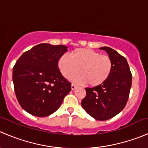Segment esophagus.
<instances>
[{
  "label": "esophagus",
  "instance_id": "obj_1",
  "mask_svg": "<svg viewBox=\"0 0 148 148\" xmlns=\"http://www.w3.org/2000/svg\"><path fill=\"white\" fill-rule=\"evenodd\" d=\"M76 88H77V86H76V85H74V84H71V89H72V90H74V89H76Z\"/></svg>",
  "mask_w": 148,
  "mask_h": 148
}]
</instances>
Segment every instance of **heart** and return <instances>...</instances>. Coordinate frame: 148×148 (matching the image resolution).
Here are the masks:
<instances>
[{
  "mask_svg": "<svg viewBox=\"0 0 148 148\" xmlns=\"http://www.w3.org/2000/svg\"><path fill=\"white\" fill-rule=\"evenodd\" d=\"M57 66L61 74L69 79L80 69V74L70 79L77 84L87 83L91 86L102 84L109 78L112 68L110 56L90 49L73 50L70 56L63 54L58 59Z\"/></svg>",
  "mask_w": 148,
  "mask_h": 148,
  "instance_id": "heart-1",
  "label": "heart"
}]
</instances>
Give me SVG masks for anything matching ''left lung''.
Wrapping results in <instances>:
<instances>
[{"instance_id": "obj_1", "label": "left lung", "mask_w": 148, "mask_h": 148, "mask_svg": "<svg viewBox=\"0 0 148 148\" xmlns=\"http://www.w3.org/2000/svg\"><path fill=\"white\" fill-rule=\"evenodd\" d=\"M112 60V68L109 78L102 84L86 88V95L82 106L95 120L112 118L125 108L132 86V74L126 59L112 48L104 46Z\"/></svg>"}]
</instances>
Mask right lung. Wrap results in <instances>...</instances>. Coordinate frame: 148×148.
Wrapping results in <instances>:
<instances>
[{
    "label": "right lung",
    "mask_w": 148,
    "mask_h": 148,
    "mask_svg": "<svg viewBox=\"0 0 148 148\" xmlns=\"http://www.w3.org/2000/svg\"><path fill=\"white\" fill-rule=\"evenodd\" d=\"M67 46L40 44L24 52L13 69L14 90L19 104L29 114L44 117L56 112L71 91L58 59Z\"/></svg>",
    "instance_id": "right-lung-1"
}]
</instances>
